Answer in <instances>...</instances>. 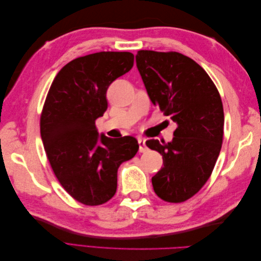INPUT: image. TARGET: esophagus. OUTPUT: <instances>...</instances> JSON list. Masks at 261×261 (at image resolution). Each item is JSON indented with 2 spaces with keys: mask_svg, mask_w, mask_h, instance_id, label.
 <instances>
[{
  "mask_svg": "<svg viewBox=\"0 0 261 261\" xmlns=\"http://www.w3.org/2000/svg\"><path fill=\"white\" fill-rule=\"evenodd\" d=\"M138 145H139V152L148 151V147L146 146V139L138 138Z\"/></svg>",
  "mask_w": 261,
  "mask_h": 261,
  "instance_id": "34e87169",
  "label": "esophagus"
}]
</instances>
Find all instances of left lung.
<instances>
[{"label": "left lung", "mask_w": 261, "mask_h": 261, "mask_svg": "<svg viewBox=\"0 0 261 261\" xmlns=\"http://www.w3.org/2000/svg\"><path fill=\"white\" fill-rule=\"evenodd\" d=\"M136 65L150 100L177 124L170 143L146 141L163 158L151 178L154 193L168 202L185 201L215 168L223 139L222 101L206 70L183 54L140 50Z\"/></svg>", "instance_id": "obj_1"}]
</instances>
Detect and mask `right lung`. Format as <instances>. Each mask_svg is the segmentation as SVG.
<instances>
[{
  "label": "right lung",
  "mask_w": 261,
  "mask_h": 261,
  "mask_svg": "<svg viewBox=\"0 0 261 261\" xmlns=\"http://www.w3.org/2000/svg\"><path fill=\"white\" fill-rule=\"evenodd\" d=\"M133 65L130 52L77 58L55 76L44 102L40 133L46 156L63 188L87 206L112 198L118 168L138 151L136 138H109L96 127L108 109L109 86Z\"/></svg>",
  "instance_id": "1"
}]
</instances>
